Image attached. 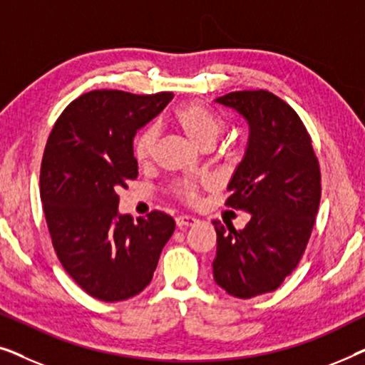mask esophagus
Segmentation results:
<instances>
[{
  "instance_id": "34e87169",
  "label": "esophagus",
  "mask_w": 365,
  "mask_h": 365,
  "mask_svg": "<svg viewBox=\"0 0 365 365\" xmlns=\"http://www.w3.org/2000/svg\"><path fill=\"white\" fill-rule=\"evenodd\" d=\"M197 222H199V219L192 217V216H178V217H176V226H178L179 229L192 227V226H196Z\"/></svg>"
}]
</instances>
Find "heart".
<instances>
[{
	"instance_id": "b5f03b06",
	"label": "heart",
	"mask_w": 365,
	"mask_h": 365,
	"mask_svg": "<svg viewBox=\"0 0 365 365\" xmlns=\"http://www.w3.org/2000/svg\"><path fill=\"white\" fill-rule=\"evenodd\" d=\"M176 128L199 149H211L224 131V121L212 109L202 103H187L178 108L173 114ZM158 149V129L149 126L143 129L134 139L133 153L141 166H149L156 156ZM179 197L186 201H194L197 194V186L192 182H179L174 187Z\"/></svg>"
}]
</instances>
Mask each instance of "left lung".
Wrapping results in <instances>:
<instances>
[{"instance_id":"obj_1","label":"left lung","mask_w":365,"mask_h":365,"mask_svg":"<svg viewBox=\"0 0 365 365\" xmlns=\"http://www.w3.org/2000/svg\"><path fill=\"white\" fill-rule=\"evenodd\" d=\"M216 103L249 126L226 204L251 219L239 231L212 221L214 281L234 297L251 299L276 291L301 261L321 201V171L301 118L282 99L259 89L229 93Z\"/></svg>"}]
</instances>
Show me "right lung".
Wrapping results in <instances>:
<instances>
[{"mask_svg": "<svg viewBox=\"0 0 365 365\" xmlns=\"http://www.w3.org/2000/svg\"><path fill=\"white\" fill-rule=\"evenodd\" d=\"M173 93L89 91L58 118L41 163V201L54 251L83 291L104 302L146 289L176 222L153 211L133 222L118 189L138 178L133 139Z\"/></svg>", "mask_w": 365, "mask_h": 365, "instance_id": "add662e5", "label": "right lung"}]
</instances>
